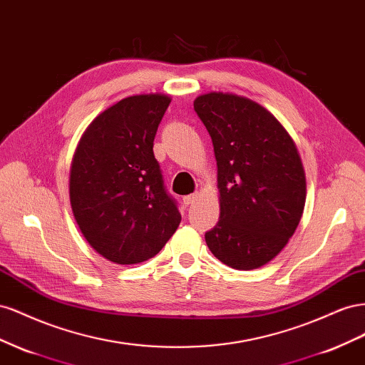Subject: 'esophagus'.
I'll use <instances>...</instances> for the list:
<instances>
[{
    "instance_id": "34e87169",
    "label": "esophagus",
    "mask_w": 365,
    "mask_h": 365,
    "mask_svg": "<svg viewBox=\"0 0 365 365\" xmlns=\"http://www.w3.org/2000/svg\"><path fill=\"white\" fill-rule=\"evenodd\" d=\"M197 199H199V195H197V194L185 195V197H183V203H185L186 206H190V205H194V203L197 202Z\"/></svg>"
}]
</instances>
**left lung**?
<instances>
[{
  "label": "left lung",
  "instance_id": "8db88e82",
  "mask_svg": "<svg viewBox=\"0 0 365 365\" xmlns=\"http://www.w3.org/2000/svg\"><path fill=\"white\" fill-rule=\"evenodd\" d=\"M194 110L214 145L218 223L210 251L237 270L274 259L294 235L306 205V173L294 139L272 113L234 93L197 96Z\"/></svg>",
  "mask_w": 365,
  "mask_h": 365
}]
</instances>
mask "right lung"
I'll return each mask as SVG.
<instances>
[{
  "mask_svg": "<svg viewBox=\"0 0 365 365\" xmlns=\"http://www.w3.org/2000/svg\"><path fill=\"white\" fill-rule=\"evenodd\" d=\"M170 102L165 93L123 98L91 120L73 154V215L88 245L111 263L147 262L180 225L153 153Z\"/></svg>",
  "mask_w": 365,
  "mask_h": 365,
  "instance_id": "right-lung-1",
  "label": "right lung"
}]
</instances>
